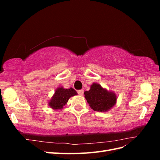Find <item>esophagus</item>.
<instances>
[{
	"label": "esophagus",
	"mask_w": 160,
	"mask_h": 160,
	"mask_svg": "<svg viewBox=\"0 0 160 160\" xmlns=\"http://www.w3.org/2000/svg\"><path fill=\"white\" fill-rule=\"evenodd\" d=\"M78 94L79 95H81V96H82L83 95V93H84V90L83 89H81V90H79L78 91Z\"/></svg>",
	"instance_id": "esophagus-1"
}]
</instances>
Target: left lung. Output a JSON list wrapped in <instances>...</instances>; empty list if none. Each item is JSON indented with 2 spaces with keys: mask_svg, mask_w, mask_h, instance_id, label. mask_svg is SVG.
Returning a JSON list of instances; mask_svg holds the SVG:
<instances>
[{
  "mask_svg": "<svg viewBox=\"0 0 160 160\" xmlns=\"http://www.w3.org/2000/svg\"><path fill=\"white\" fill-rule=\"evenodd\" d=\"M84 95L90 108L96 111L107 112L117 103L115 93L103 88L98 83L91 85L90 89L85 91Z\"/></svg>",
  "mask_w": 160,
  "mask_h": 160,
  "instance_id": "left-lung-1",
  "label": "left lung"
}]
</instances>
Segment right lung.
<instances>
[{
	"instance_id": "obj_1",
	"label": "right lung",
	"mask_w": 160,
	"mask_h": 160,
	"mask_svg": "<svg viewBox=\"0 0 160 160\" xmlns=\"http://www.w3.org/2000/svg\"><path fill=\"white\" fill-rule=\"evenodd\" d=\"M77 95V91L72 88L65 89L63 87H59L51 97V99L48 102V105L54 110H61L67 103L70 98Z\"/></svg>"
}]
</instances>
